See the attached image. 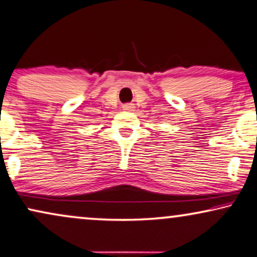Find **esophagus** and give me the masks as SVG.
Wrapping results in <instances>:
<instances>
[{
    "mask_svg": "<svg viewBox=\"0 0 257 257\" xmlns=\"http://www.w3.org/2000/svg\"><path fill=\"white\" fill-rule=\"evenodd\" d=\"M122 109H124V111H127V112H132V111H135V105L127 104V105H125L124 107H122Z\"/></svg>",
    "mask_w": 257,
    "mask_h": 257,
    "instance_id": "esophagus-1",
    "label": "esophagus"
}]
</instances>
